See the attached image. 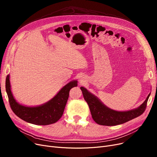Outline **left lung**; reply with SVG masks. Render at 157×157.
Here are the masks:
<instances>
[{
	"label": "left lung",
	"instance_id": "8db88e82",
	"mask_svg": "<svg viewBox=\"0 0 157 157\" xmlns=\"http://www.w3.org/2000/svg\"><path fill=\"white\" fill-rule=\"evenodd\" d=\"M85 100L87 102L94 120L98 125L114 126L122 124L141 115L146 110L147 100L150 94L145 101L138 108L128 111H117L105 106L97 97L90 94L83 87H80Z\"/></svg>",
	"mask_w": 157,
	"mask_h": 157
}]
</instances>
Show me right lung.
Masks as SVG:
<instances>
[{
  "mask_svg": "<svg viewBox=\"0 0 157 157\" xmlns=\"http://www.w3.org/2000/svg\"><path fill=\"white\" fill-rule=\"evenodd\" d=\"M73 81L63 86L60 91L47 103L37 107H25L16 102L11 91L10 75L6 79V90L11 108L13 113L28 123L38 125H47L56 122L62 116L67 102L70 90L78 86Z\"/></svg>",
  "mask_w": 157,
  "mask_h": 157,
  "instance_id": "right-lung-1",
  "label": "right lung"
}]
</instances>
